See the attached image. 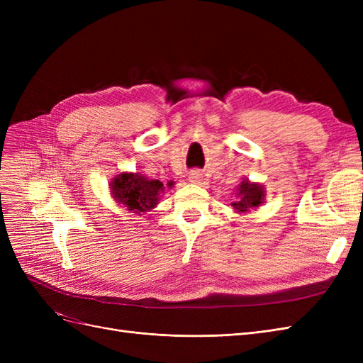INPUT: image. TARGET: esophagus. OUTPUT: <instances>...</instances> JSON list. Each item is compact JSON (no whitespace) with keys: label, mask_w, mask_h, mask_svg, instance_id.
Here are the masks:
<instances>
[{"label":"esophagus","mask_w":363,"mask_h":363,"mask_svg":"<svg viewBox=\"0 0 363 363\" xmlns=\"http://www.w3.org/2000/svg\"><path fill=\"white\" fill-rule=\"evenodd\" d=\"M203 180V174L199 169H192L189 172V182L191 183H200Z\"/></svg>","instance_id":"obj_1"}]
</instances>
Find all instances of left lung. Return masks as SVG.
Masks as SVG:
<instances>
[{"mask_svg":"<svg viewBox=\"0 0 363 363\" xmlns=\"http://www.w3.org/2000/svg\"><path fill=\"white\" fill-rule=\"evenodd\" d=\"M265 196L267 191L263 188V184L245 179L238 186L236 200L232 203V207L238 213H247L265 203Z\"/></svg>","mask_w":363,"mask_h":363,"instance_id":"1","label":"left lung"}]
</instances>
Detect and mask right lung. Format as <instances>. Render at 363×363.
<instances>
[{
	"label": "right lung",
	"instance_id": "obj_1",
	"mask_svg": "<svg viewBox=\"0 0 363 363\" xmlns=\"http://www.w3.org/2000/svg\"><path fill=\"white\" fill-rule=\"evenodd\" d=\"M172 182H168V188H172ZM112 199L125 207L128 212L144 213L155 208L162 195L164 194V186L159 180H150L139 172H121L116 174L108 183Z\"/></svg>",
	"mask_w": 363,
	"mask_h": 363
}]
</instances>
